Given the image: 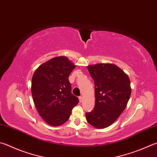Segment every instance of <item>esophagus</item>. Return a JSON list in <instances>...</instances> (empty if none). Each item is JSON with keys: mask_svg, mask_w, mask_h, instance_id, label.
<instances>
[{"mask_svg": "<svg viewBox=\"0 0 157 157\" xmlns=\"http://www.w3.org/2000/svg\"><path fill=\"white\" fill-rule=\"evenodd\" d=\"M79 102H82V100H83V98H82V96L79 97Z\"/></svg>", "mask_w": 157, "mask_h": 157, "instance_id": "34e87169", "label": "esophagus"}]
</instances>
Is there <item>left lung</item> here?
<instances>
[{
  "label": "left lung",
  "mask_w": 157,
  "mask_h": 157,
  "mask_svg": "<svg viewBox=\"0 0 157 157\" xmlns=\"http://www.w3.org/2000/svg\"><path fill=\"white\" fill-rule=\"evenodd\" d=\"M95 83V104L86 113L87 121L97 128L113 124L126 108L131 95L130 81L120 68L113 64L87 67Z\"/></svg>",
  "instance_id": "8db88e82"
}]
</instances>
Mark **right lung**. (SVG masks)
Masks as SVG:
<instances>
[{
	"label": "right lung",
	"instance_id": "add662e5",
	"mask_svg": "<svg viewBox=\"0 0 157 157\" xmlns=\"http://www.w3.org/2000/svg\"><path fill=\"white\" fill-rule=\"evenodd\" d=\"M75 66L64 56L40 65L31 80V94L36 109L48 124L58 126L69 119L79 99L71 93L69 76Z\"/></svg>",
	"mask_w": 157,
	"mask_h": 157
}]
</instances>
